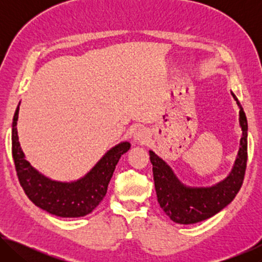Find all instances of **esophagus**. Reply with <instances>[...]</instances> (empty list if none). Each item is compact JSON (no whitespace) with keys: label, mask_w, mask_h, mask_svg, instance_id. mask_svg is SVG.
Returning a JSON list of instances; mask_svg holds the SVG:
<instances>
[{"label":"esophagus","mask_w":262,"mask_h":262,"mask_svg":"<svg viewBox=\"0 0 262 262\" xmlns=\"http://www.w3.org/2000/svg\"><path fill=\"white\" fill-rule=\"evenodd\" d=\"M134 140L140 143H145L149 140V132L144 127H140L134 132Z\"/></svg>","instance_id":"1"}]
</instances>
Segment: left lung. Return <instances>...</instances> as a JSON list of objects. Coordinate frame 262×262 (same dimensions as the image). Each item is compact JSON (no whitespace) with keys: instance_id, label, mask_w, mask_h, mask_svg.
Wrapping results in <instances>:
<instances>
[{"instance_id":"obj_1","label":"left lung","mask_w":262,"mask_h":262,"mask_svg":"<svg viewBox=\"0 0 262 262\" xmlns=\"http://www.w3.org/2000/svg\"><path fill=\"white\" fill-rule=\"evenodd\" d=\"M232 96L241 108L239 123L243 136L231 173L223 181L210 187H189L180 183L162 158L151 150L149 151L158 203L176 223L194 224L210 219L227 207L242 187L247 164V119L237 97Z\"/></svg>"}]
</instances>
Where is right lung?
Segmentation results:
<instances>
[{"mask_svg":"<svg viewBox=\"0 0 262 262\" xmlns=\"http://www.w3.org/2000/svg\"><path fill=\"white\" fill-rule=\"evenodd\" d=\"M18 112L19 105L12 120L11 151L17 177L25 194L35 206L53 215L81 217L90 214L106 195L115 165L129 150V142H122L111 149L84 178L74 183H60L39 173L25 159L17 135Z\"/></svg>","mask_w":262,"mask_h":262,"instance_id":"add662e5","label":"right lung"}]
</instances>
